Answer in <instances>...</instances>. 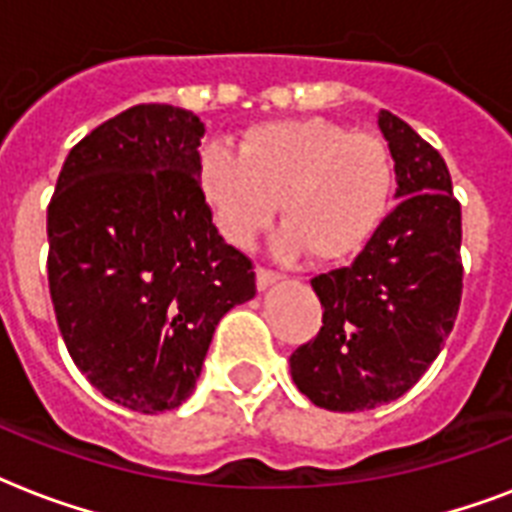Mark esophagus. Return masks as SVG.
<instances>
[{
    "label": "esophagus",
    "instance_id": "1",
    "mask_svg": "<svg viewBox=\"0 0 512 512\" xmlns=\"http://www.w3.org/2000/svg\"><path fill=\"white\" fill-rule=\"evenodd\" d=\"M279 279H281L279 271H271V268H263V265L257 268V289H268Z\"/></svg>",
    "mask_w": 512,
    "mask_h": 512
}]
</instances>
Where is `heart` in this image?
<instances>
[{
  "mask_svg": "<svg viewBox=\"0 0 512 512\" xmlns=\"http://www.w3.org/2000/svg\"><path fill=\"white\" fill-rule=\"evenodd\" d=\"M199 183L220 231L247 247L276 217L281 255L321 263L353 257L380 231L396 191V162L377 135L329 119L263 122L244 135L239 156L201 151Z\"/></svg>",
  "mask_w": 512,
  "mask_h": 512,
  "instance_id": "1",
  "label": "heart"
}]
</instances>
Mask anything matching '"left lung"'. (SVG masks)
<instances>
[{
	"label": "left lung",
	"mask_w": 512,
	"mask_h": 512,
	"mask_svg": "<svg viewBox=\"0 0 512 512\" xmlns=\"http://www.w3.org/2000/svg\"><path fill=\"white\" fill-rule=\"evenodd\" d=\"M377 124L401 201L353 263L313 276L324 327L289 356L300 393L329 412L404 396L441 353L462 300V209L446 162L390 111Z\"/></svg>",
	"instance_id": "1"
}]
</instances>
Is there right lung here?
Wrapping results in <instances>:
<instances>
[{"label":"right lung","instance_id":"obj_1","mask_svg":"<svg viewBox=\"0 0 512 512\" xmlns=\"http://www.w3.org/2000/svg\"><path fill=\"white\" fill-rule=\"evenodd\" d=\"M204 124L143 103L82 138L47 207V281L79 372L140 414L191 396L217 321L257 292L199 183Z\"/></svg>","mask_w":512,"mask_h":512}]
</instances>
